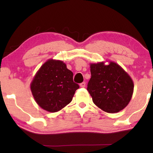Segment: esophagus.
Returning a JSON list of instances; mask_svg holds the SVG:
<instances>
[{
  "mask_svg": "<svg viewBox=\"0 0 153 153\" xmlns=\"http://www.w3.org/2000/svg\"><path fill=\"white\" fill-rule=\"evenodd\" d=\"M79 86L82 87V88H84L85 86H86V82H82V83H81V84H79Z\"/></svg>",
  "mask_w": 153,
  "mask_h": 153,
  "instance_id": "1",
  "label": "esophagus"
}]
</instances>
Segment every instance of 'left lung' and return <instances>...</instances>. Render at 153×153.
I'll use <instances>...</instances> for the list:
<instances>
[{"label":"left lung","instance_id":"8db88e82","mask_svg":"<svg viewBox=\"0 0 153 153\" xmlns=\"http://www.w3.org/2000/svg\"><path fill=\"white\" fill-rule=\"evenodd\" d=\"M91 78L87 90L92 101L100 109L117 113L127 107L134 92V82L120 65L109 61L90 63Z\"/></svg>","mask_w":153,"mask_h":153}]
</instances>
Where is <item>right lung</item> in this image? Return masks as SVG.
<instances>
[{
	"label": "right lung",
	"instance_id": "right-lung-1",
	"mask_svg": "<svg viewBox=\"0 0 153 153\" xmlns=\"http://www.w3.org/2000/svg\"><path fill=\"white\" fill-rule=\"evenodd\" d=\"M63 61L48 59L36 72L30 89L36 103L44 110L55 113L71 102L79 85Z\"/></svg>",
	"mask_w": 153,
	"mask_h": 153
}]
</instances>
